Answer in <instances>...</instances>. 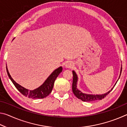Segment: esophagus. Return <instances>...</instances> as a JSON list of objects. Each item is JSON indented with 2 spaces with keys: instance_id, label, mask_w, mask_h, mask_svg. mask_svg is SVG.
<instances>
[{
  "instance_id": "obj_1",
  "label": "esophagus",
  "mask_w": 127,
  "mask_h": 127,
  "mask_svg": "<svg viewBox=\"0 0 127 127\" xmlns=\"http://www.w3.org/2000/svg\"><path fill=\"white\" fill-rule=\"evenodd\" d=\"M65 66L66 68H72L73 66V64L71 62H68L65 64Z\"/></svg>"
}]
</instances>
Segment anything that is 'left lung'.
I'll list each match as a JSON object with an SVG mask.
<instances>
[{
  "mask_svg": "<svg viewBox=\"0 0 127 127\" xmlns=\"http://www.w3.org/2000/svg\"><path fill=\"white\" fill-rule=\"evenodd\" d=\"M122 69V67H121L120 74H121ZM72 73H73V83H72L73 92L74 95L77 98L81 100L82 101H96V100H102V98H104L105 97H106L107 95L112 91L113 88L114 87H114L111 89L110 91H109L108 92H107V93L103 95H87V94H83L82 92L79 91V90L77 89V80H78L77 74H76V73L74 72V71H73ZM116 83H117V82H116Z\"/></svg>",
  "mask_w": 127,
  "mask_h": 127,
  "instance_id": "left-lung-1",
  "label": "left lung"
}]
</instances>
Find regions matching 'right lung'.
Returning a JSON list of instances; mask_svg holds the SVG:
<instances>
[{
  "mask_svg": "<svg viewBox=\"0 0 127 127\" xmlns=\"http://www.w3.org/2000/svg\"><path fill=\"white\" fill-rule=\"evenodd\" d=\"M6 69H7V72L8 76H9L10 80L12 81L13 83L15 86V87L17 88V89L23 95L26 96V97L33 98V99H36V98H44L46 97V96H48L51 93V92L52 91L54 86V83L56 78H57V77L59 76V74L62 72V69H63L62 66L57 68V69H55L49 76L46 80L44 82V83L41 86L37 88V89L32 90V91H31V90L25 89L24 87H22L20 85H18V83H17L13 79L11 76H10L9 73L8 72L7 67H6Z\"/></svg>",
  "mask_w": 127,
  "mask_h": 127,
  "instance_id": "obj_1",
  "label": "right lung"
}]
</instances>
